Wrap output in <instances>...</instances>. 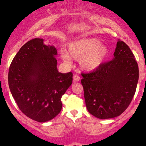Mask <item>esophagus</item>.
<instances>
[{"mask_svg":"<svg viewBox=\"0 0 146 146\" xmlns=\"http://www.w3.org/2000/svg\"><path fill=\"white\" fill-rule=\"evenodd\" d=\"M73 80L74 81H79L80 80V76L77 74H74L73 76Z\"/></svg>","mask_w":146,"mask_h":146,"instance_id":"obj_1","label":"esophagus"}]
</instances>
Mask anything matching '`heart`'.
<instances>
[{
  "instance_id": "b5f03b06",
  "label": "heart",
  "mask_w": 146,
  "mask_h": 146,
  "mask_svg": "<svg viewBox=\"0 0 146 146\" xmlns=\"http://www.w3.org/2000/svg\"><path fill=\"white\" fill-rule=\"evenodd\" d=\"M62 57L70 62L72 58L79 60V67L86 72H93L100 68L109 55L108 48L96 37H82L70 42L67 51L62 52Z\"/></svg>"
}]
</instances>
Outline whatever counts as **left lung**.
<instances>
[{
    "label": "left lung",
    "instance_id": "obj_1",
    "mask_svg": "<svg viewBox=\"0 0 146 146\" xmlns=\"http://www.w3.org/2000/svg\"><path fill=\"white\" fill-rule=\"evenodd\" d=\"M113 60L100 68L81 73L88 111L100 119L112 118L127 109L135 94L139 67L134 55L123 41H117Z\"/></svg>",
    "mask_w": 146,
    "mask_h": 146
}]
</instances>
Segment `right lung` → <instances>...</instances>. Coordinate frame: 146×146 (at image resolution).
<instances>
[{
    "instance_id": "right-lung-1",
    "label": "right lung",
    "mask_w": 146,
    "mask_h": 146,
    "mask_svg": "<svg viewBox=\"0 0 146 146\" xmlns=\"http://www.w3.org/2000/svg\"><path fill=\"white\" fill-rule=\"evenodd\" d=\"M43 39L26 42L12 60L8 84L12 95L23 113L44 123L55 117L62 107L61 98L72 84L73 74L57 70L54 46Z\"/></svg>"
}]
</instances>
